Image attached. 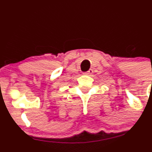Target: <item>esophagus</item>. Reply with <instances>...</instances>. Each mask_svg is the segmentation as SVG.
I'll return each mask as SVG.
<instances>
[{
	"label": "esophagus",
	"mask_w": 152,
	"mask_h": 152,
	"mask_svg": "<svg viewBox=\"0 0 152 152\" xmlns=\"http://www.w3.org/2000/svg\"><path fill=\"white\" fill-rule=\"evenodd\" d=\"M93 72H94V71H93V69H89L88 71L86 72H85L84 74H85V75H89V76H91V75L93 74Z\"/></svg>",
	"instance_id": "34e87169"
}]
</instances>
